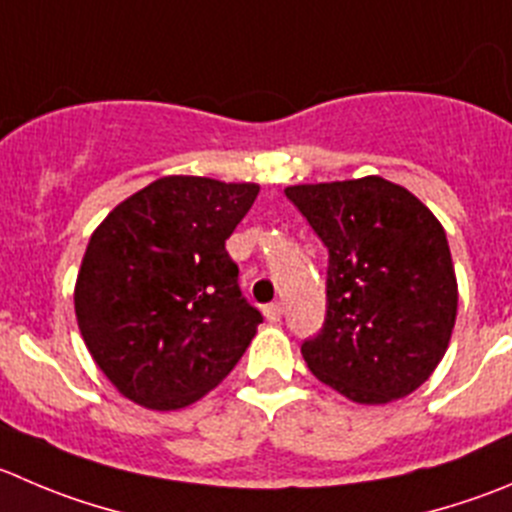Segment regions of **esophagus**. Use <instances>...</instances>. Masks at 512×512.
<instances>
[{"label":"esophagus","instance_id":"esophagus-1","mask_svg":"<svg viewBox=\"0 0 512 512\" xmlns=\"http://www.w3.org/2000/svg\"><path fill=\"white\" fill-rule=\"evenodd\" d=\"M281 314H284V306L281 304H266L264 306V316L269 321H279Z\"/></svg>","mask_w":512,"mask_h":512}]
</instances>
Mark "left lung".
<instances>
[{
  "mask_svg": "<svg viewBox=\"0 0 512 512\" xmlns=\"http://www.w3.org/2000/svg\"><path fill=\"white\" fill-rule=\"evenodd\" d=\"M284 193L329 248L326 319L319 337L301 344L306 367L357 405L412 394L455 329L457 279L442 223L379 175Z\"/></svg>",
  "mask_w": 512,
  "mask_h": 512,
  "instance_id": "left-lung-1",
  "label": "left lung"
}]
</instances>
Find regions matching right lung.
Wrapping results in <instances>:
<instances>
[{"label":"right lung","mask_w":512,"mask_h":512,"mask_svg":"<svg viewBox=\"0 0 512 512\" xmlns=\"http://www.w3.org/2000/svg\"><path fill=\"white\" fill-rule=\"evenodd\" d=\"M259 196L256 183L165 175L92 231L75 281L87 352L130 402L170 412L236 367L256 326L226 238Z\"/></svg>","instance_id":"1"}]
</instances>
